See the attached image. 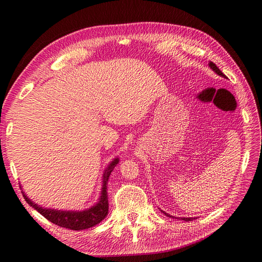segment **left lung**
<instances>
[{"instance_id":"obj_1","label":"left lung","mask_w":262,"mask_h":262,"mask_svg":"<svg viewBox=\"0 0 262 262\" xmlns=\"http://www.w3.org/2000/svg\"><path fill=\"white\" fill-rule=\"evenodd\" d=\"M209 66H210V68L214 71V73H217L219 76H221V77H224L225 78V75L222 73V71L217 67V66H215V64H213V62L212 61H210L209 62ZM165 214H167L168 215V217H171V218H173L172 217V215H170V214H168V213H166V212H164ZM193 219H195V218H183V220H185V221H192Z\"/></svg>"}]
</instances>
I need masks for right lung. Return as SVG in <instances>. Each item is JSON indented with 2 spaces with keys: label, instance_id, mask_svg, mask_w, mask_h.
I'll return each mask as SVG.
<instances>
[{
  "label": "right lung",
  "instance_id": "add662e5",
  "mask_svg": "<svg viewBox=\"0 0 262 262\" xmlns=\"http://www.w3.org/2000/svg\"><path fill=\"white\" fill-rule=\"evenodd\" d=\"M118 164V158L115 159L111 166L105 171L104 173V183L102 188V196L101 200L92 208L85 211H58L54 209H45L42 207L38 206L37 204L32 203L28 197H27L24 193L25 201L28 203L30 206H32L35 210H38L43 217L47 218L52 223L58 225L61 228H66L70 230H85L89 228H92L94 225L100 223L108 213V195H107V182L108 178H110L113 169L115 166Z\"/></svg>",
  "mask_w": 262,
  "mask_h": 262
}]
</instances>
